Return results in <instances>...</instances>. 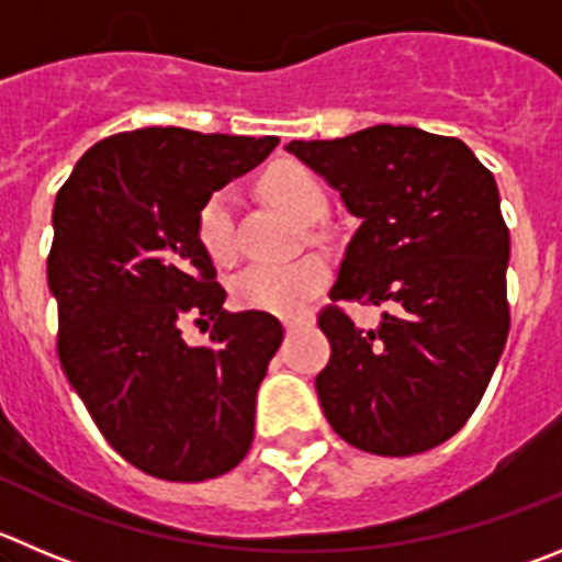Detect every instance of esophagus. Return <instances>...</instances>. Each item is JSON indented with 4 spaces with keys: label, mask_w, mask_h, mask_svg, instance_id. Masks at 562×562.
Wrapping results in <instances>:
<instances>
[{
    "label": "esophagus",
    "mask_w": 562,
    "mask_h": 562,
    "mask_svg": "<svg viewBox=\"0 0 562 562\" xmlns=\"http://www.w3.org/2000/svg\"><path fill=\"white\" fill-rule=\"evenodd\" d=\"M311 324H313L311 316H293V318H285V333H296V329L311 327Z\"/></svg>",
    "instance_id": "34e87169"
}]
</instances>
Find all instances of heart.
Instances as JSON below:
<instances>
[{
    "instance_id": "b5f03b06",
    "label": "heart",
    "mask_w": 562,
    "mask_h": 562,
    "mask_svg": "<svg viewBox=\"0 0 562 562\" xmlns=\"http://www.w3.org/2000/svg\"><path fill=\"white\" fill-rule=\"evenodd\" d=\"M263 193L271 204L296 222H313L324 210V188L316 177L296 162H282L266 171ZM196 238L210 260L218 266L235 263L238 235H235L233 193H210L196 213ZM329 266L322 255L293 257L288 263H257L233 280V299L246 311L296 316L327 288Z\"/></svg>"
}]
</instances>
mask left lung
Wrapping results in <instances>:
<instances>
[{"mask_svg":"<svg viewBox=\"0 0 562 562\" xmlns=\"http://www.w3.org/2000/svg\"><path fill=\"white\" fill-rule=\"evenodd\" d=\"M285 149L360 218L318 313L333 349L316 376L324 416L363 452H427L476 411L510 329V229L494 175L463 140L402 124ZM340 301L389 311L358 330Z\"/></svg>","mask_w":562,"mask_h":562,"instance_id":"left-lung-1","label":"left lung"}]
</instances>
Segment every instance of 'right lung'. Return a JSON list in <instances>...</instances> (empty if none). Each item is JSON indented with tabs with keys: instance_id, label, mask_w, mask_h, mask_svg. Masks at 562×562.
<instances>
[{
	"instance_id": "obj_1",
	"label": "right lung",
	"mask_w": 562,
	"mask_h": 562,
	"mask_svg": "<svg viewBox=\"0 0 562 562\" xmlns=\"http://www.w3.org/2000/svg\"><path fill=\"white\" fill-rule=\"evenodd\" d=\"M277 135L146 127L93 144L55 199L46 280L57 358L110 447L169 482L222 476L255 438V396L282 344L271 313H227L196 238L204 199ZM214 322L204 347L181 322Z\"/></svg>"
}]
</instances>
